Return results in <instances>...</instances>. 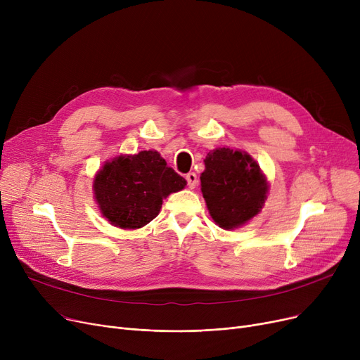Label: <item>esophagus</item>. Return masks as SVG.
Returning <instances> with one entry per match:
<instances>
[{
    "label": "esophagus",
    "mask_w": 360,
    "mask_h": 360,
    "mask_svg": "<svg viewBox=\"0 0 360 360\" xmlns=\"http://www.w3.org/2000/svg\"><path fill=\"white\" fill-rule=\"evenodd\" d=\"M185 179H186L188 186H190L191 190H194V188H195V186H197V184H198L197 174H194V172H188V174L185 175Z\"/></svg>",
    "instance_id": "obj_1"
}]
</instances>
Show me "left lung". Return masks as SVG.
Listing matches in <instances>:
<instances>
[{
	"mask_svg": "<svg viewBox=\"0 0 360 360\" xmlns=\"http://www.w3.org/2000/svg\"><path fill=\"white\" fill-rule=\"evenodd\" d=\"M204 165L201 193L221 229L239 228L261 212L269 182L248 153L220 147L205 156Z\"/></svg>",
	"mask_w": 360,
	"mask_h": 360,
	"instance_id": "obj_1",
	"label": "left lung"
}]
</instances>
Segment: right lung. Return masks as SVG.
Wrapping results in <instances>:
<instances>
[{"mask_svg": "<svg viewBox=\"0 0 360 360\" xmlns=\"http://www.w3.org/2000/svg\"><path fill=\"white\" fill-rule=\"evenodd\" d=\"M186 181L155 150L106 162L93 181L103 217L121 229H140L153 220L163 200L184 190Z\"/></svg>", "mask_w": 360, "mask_h": 360, "instance_id": "obj_1", "label": "right lung"}]
</instances>
